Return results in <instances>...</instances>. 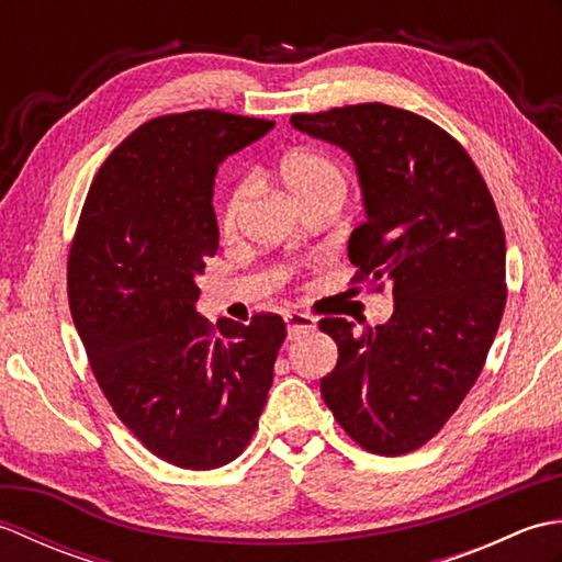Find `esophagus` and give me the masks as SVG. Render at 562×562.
<instances>
[{"mask_svg":"<svg viewBox=\"0 0 562 562\" xmlns=\"http://www.w3.org/2000/svg\"><path fill=\"white\" fill-rule=\"evenodd\" d=\"M284 324H288V338L296 340L300 336H304V333H312L316 328V318L294 312L284 316Z\"/></svg>","mask_w":562,"mask_h":562,"instance_id":"obj_1","label":"esophagus"}]
</instances>
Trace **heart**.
Wrapping results in <instances>:
<instances>
[{"label": "heart", "mask_w": 562, "mask_h": 562, "mask_svg": "<svg viewBox=\"0 0 562 562\" xmlns=\"http://www.w3.org/2000/svg\"><path fill=\"white\" fill-rule=\"evenodd\" d=\"M280 181L288 188L290 198L296 205H306L314 200H328L345 198V173L336 159H330L328 154L318 149H294L288 157L280 161ZM248 181H238L229 188V193L224 195L222 210H220V226L224 234H232L248 200Z\"/></svg>", "instance_id": "obj_1"}]
</instances>
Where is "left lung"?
I'll return each instance as SVG.
<instances>
[{"label":"left lung","instance_id":"obj_1","mask_svg":"<svg viewBox=\"0 0 562 562\" xmlns=\"http://www.w3.org/2000/svg\"><path fill=\"white\" fill-rule=\"evenodd\" d=\"M290 123L352 157L364 224L355 282L393 288V314L338 342L321 396L362 449L398 457L432 439L479 379L505 312V232L481 171L445 130L384 103L296 113Z\"/></svg>","mask_w":562,"mask_h":562}]
</instances>
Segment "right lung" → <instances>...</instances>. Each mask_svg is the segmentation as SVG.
<instances>
[{
  "instance_id": "add662e5",
  "label": "right lung",
  "mask_w": 562,
  "mask_h": 562,
  "mask_svg": "<svg viewBox=\"0 0 562 562\" xmlns=\"http://www.w3.org/2000/svg\"><path fill=\"white\" fill-rule=\"evenodd\" d=\"M272 121L222 111L139 125L99 169L67 260L69 312L103 396L142 445L190 471L234 461L272 386L284 321L195 312L217 254L214 173Z\"/></svg>"
}]
</instances>
